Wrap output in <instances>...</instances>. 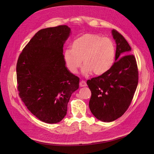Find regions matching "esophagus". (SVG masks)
Here are the masks:
<instances>
[{"mask_svg": "<svg viewBox=\"0 0 154 154\" xmlns=\"http://www.w3.org/2000/svg\"><path fill=\"white\" fill-rule=\"evenodd\" d=\"M80 87H86L87 86L86 82L84 80H81L80 82Z\"/></svg>", "mask_w": 154, "mask_h": 154, "instance_id": "1", "label": "esophagus"}]
</instances>
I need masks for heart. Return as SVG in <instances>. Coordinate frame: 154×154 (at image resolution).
Listing matches in <instances>:
<instances>
[{
  "instance_id": "1",
  "label": "heart",
  "mask_w": 154,
  "mask_h": 154,
  "mask_svg": "<svg viewBox=\"0 0 154 154\" xmlns=\"http://www.w3.org/2000/svg\"><path fill=\"white\" fill-rule=\"evenodd\" d=\"M116 48L108 38L87 33L75 39L70 44V49L64 53V61L69 70L77 74L82 66L85 75L105 74L112 67L115 60Z\"/></svg>"
}]
</instances>
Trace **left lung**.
<instances>
[{
  "label": "left lung",
  "mask_w": 154,
  "mask_h": 154,
  "mask_svg": "<svg viewBox=\"0 0 154 154\" xmlns=\"http://www.w3.org/2000/svg\"><path fill=\"white\" fill-rule=\"evenodd\" d=\"M112 35L116 43L115 62L105 74L88 80L91 95L89 108L95 118L113 121L126 111L136 91L139 78L136 59L131 48L116 29Z\"/></svg>",
  "instance_id": "left-lung-1"
}]
</instances>
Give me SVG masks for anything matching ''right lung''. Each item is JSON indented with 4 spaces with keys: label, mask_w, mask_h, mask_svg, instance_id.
I'll return each mask as SVG.
<instances>
[{
    "label": "right lung",
    "mask_w": 154,
    "mask_h": 154,
    "mask_svg": "<svg viewBox=\"0 0 154 154\" xmlns=\"http://www.w3.org/2000/svg\"><path fill=\"white\" fill-rule=\"evenodd\" d=\"M70 33L67 25L40 29L17 60L18 95L33 115L49 124L65 117L70 96L79 87V78L67 69L63 54Z\"/></svg>",
    "instance_id": "1"
}]
</instances>
